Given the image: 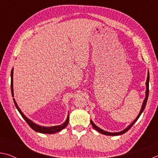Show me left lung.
<instances>
[{
	"label": "left lung",
	"instance_id": "1",
	"mask_svg": "<svg viewBox=\"0 0 158 158\" xmlns=\"http://www.w3.org/2000/svg\"><path fill=\"white\" fill-rule=\"evenodd\" d=\"M146 98L144 99L143 100V105L142 106H141V110L139 114L137 116V117L136 118V119L132 123H131L130 125H128V126L125 128V130H123L121 132H106V131H105L103 130L100 129V127H98V126H96V125L94 124V123H93L92 121H90V123H91L92 126L93 127L94 129H95L97 131H98L99 132H100L101 134H103V135H109V136H117V135H121L122 134H124L125 132H127L128 130H129L131 127L132 126V125L135 123V122L137 121L139 118L141 116V114H142V112L143 111L144 109L146 107V102H147V100H148V93H149V73L148 72V77H147V80H146Z\"/></svg>",
	"mask_w": 158,
	"mask_h": 158
}]
</instances>
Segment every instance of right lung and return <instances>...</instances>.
I'll return each instance as SVG.
<instances>
[{
  "label": "right lung",
  "instance_id": "obj_1",
  "mask_svg": "<svg viewBox=\"0 0 158 158\" xmlns=\"http://www.w3.org/2000/svg\"><path fill=\"white\" fill-rule=\"evenodd\" d=\"M13 69H12V71H11V91H12V97H14V93H13ZM13 100H14V102H15V105L16 106V107H17V110L19 112L20 114L21 115V116L23 118V119L25 120L26 121V123L28 124L29 126H30L32 129L33 130L36 131L37 132H40V133H44V134H53V133H56V132H59V131L62 130L63 129H64L67 125L68 124V122H69V116L67 118L66 121H65V123H63L62 125H57V126H52V127H43V126H40V125H37L36 123H35L32 121H31L30 119H28L27 117H26L24 116V114H23L22 112H21V109L19 108V106L17 105V102H16V101L15 100V99H13Z\"/></svg>",
  "mask_w": 158,
  "mask_h": 158
}]
</instances>
